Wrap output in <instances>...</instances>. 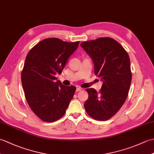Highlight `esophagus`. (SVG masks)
<instances>
[{
  "mask_svg": "<svg viewBox=\"0 0 154 154\" xmlns=\"http://www.w3.org/2000/svg\"><path fill=\"white\" fill-rule=\"evenodd\" d=\"M81 90H82V89H81L80 87H77L76 88V91H77V92H79V91H80Z\"/></svg>",
  "mask_w": 154,
  "mask_h": 154,
  "instance_id": "obj_1",
  "label": "esophagus"
}]
</instances>
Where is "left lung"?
<instances>
[{
  "label": "left lung",
  "instance_id": "1",
  "mask_svg": "<svg viewBox=\"0 0 154 154\" xmlns=\"http://www.w3.org/2000/svg\"><path fill=\"white\" fill-rule=\"evenodd\" d=\"M81 46L92 59L94 73L103 81L99 92L87 89L86 112L93 119L104 121L112 117L125 102L132 81L129 55L111 38L84 42Z\"/></svg>",
  "mask_w": 154,
  "mask_h": 154
}]
</instances>
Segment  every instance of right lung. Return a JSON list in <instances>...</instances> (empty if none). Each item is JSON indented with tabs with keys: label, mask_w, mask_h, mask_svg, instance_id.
Masks as SVG:
<instances>
[{
	"label": "right lung",
	"mask_w": 154,
	"mask_h": 154,
	"mask_svg": "<svg viewBox=\"0 0 154 154\" xmlns=\"http://www.w3.org/2000/svg\"><path fill=\"white\" fill-rule=\"evenodd\" d=\"M79 42H66L51 38L42 40L28 52L21 74L25 97L38 117L52 122L63 116L73 99L75 86L55 81Z\"/></svg>",
	"instance_id": "obj_1"
}]
</instances>
